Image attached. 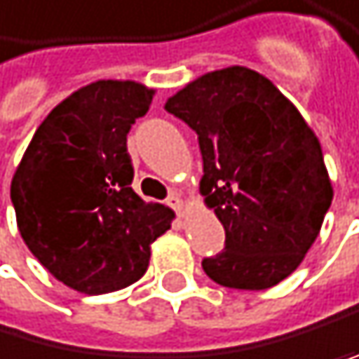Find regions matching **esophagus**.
I'll return each mask as SVG.
<instances>
[{"label": "esophagus", "mask_w": 359, "mask_h": 359, "mask_svg": "<svg viewBox=\"0 0 359 359\" xmlns=\"http://www.w3.org/2000/svg\"><path fill=\"white\" fill-rule=\"evenodd\" d=\"M168 204H170L172 208H175V213H180V215L187 213V208H189V204L184 202V200H182V195H177V193L168 197Z\"/></svg>", "instance_id": "1"}]
</instances>
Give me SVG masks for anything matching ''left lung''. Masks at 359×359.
Instances as JSON below:
<instances>
[{
	"instance_id": "1",
	"label": "left lung",
	"mask_w": 359,
	"mask_h": 359,
	"mask_svg": "<svg viewBox=\"0 0 359 359\" xmlns=\"http://www.w3.org/2000/svg\"><path fill=\"white\" fill-rule=\"evenodd\" d=\"M166 111L197 133L200 193L226 231L210 280L242 291L280 284L316 242L333 187L318 135L271 79L229 66L193 79Z\"/></svg>"
}]
</instances>
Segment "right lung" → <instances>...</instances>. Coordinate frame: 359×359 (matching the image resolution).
<instances>
[{"instance_id": "obj_1", "label": "right lung", "mask_w": 359, "mask_h": 359, "mask_svg": "<svg viewBox=\"0 0 359 359\" xmlns=\"http://www.w3.org/2000/svg\"><path fill=\"white\" fill-rule=\"evenodd\" d=\"M155 90L100 79L57 104L19 162L17 229L53 278L86 295L126 289L149 269L151 244L175 213L133 191L126 135Z\"/></svg>"}]
</instances>
